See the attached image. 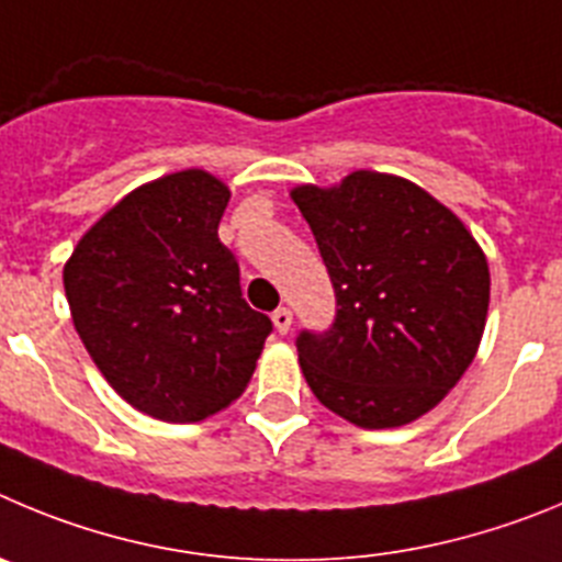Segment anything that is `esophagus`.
I'll use <instances>...</instances> for the list:
<instances>
[{
  "instance_id": "obj_1",
  "label": "esophagus",
  "mask_w": 562,
  "mask_h": 562,
  "mask_svg": "<svg viewBox=\"0 0 562 562\" xmlns=\"http://www.w3.org/2000/svg\"><path fill=\"white\" fill-rule=\"evenodd\" d=\"M271 322H274L277 333H282V336H285V333L291 330V325H293V313L288 311V307H277L274 316H271Z\"/></svg>"
}]
</instances>
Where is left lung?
Segmentation results:
<instances>
[{"mask_svg": "<svg viewBox=\"0 0 562 562\" xmlns=\"http://www.w3.org/2000/svg\"><path fill=\"white\" fill-rule=\"evenodd\" d=\"M336 288V322L296 338L322 406L358 428L431 412L473 363L487 325V257L468 226L403 176L356 170L291 190Z\"/></svg>", "mask_w": 562, "mask_h": 562, "instance_id": "left-lung-1", "label": "left lung"}]
</instances>
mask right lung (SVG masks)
Instances as JSON below:
<instances>
[{
  "label": "right lung",
  "mask_w": 562,
  "mask_h": 562,
  "mask_svg": "<svg viewBox=\"0 0 562 562\" xmlns=\"http://www.w3.org/2000/svg\"><path fill=\"white\" fill-rule=\"evenodd\" d=\"M229 187L199 168L139 184L64 266L75 330L136 412L199 423L249 386L271 318L246 305L221 244Z\"/></svg>",
  "instance_id": "add662e5"
}]
</instances>
